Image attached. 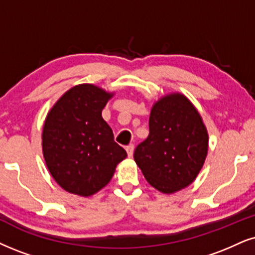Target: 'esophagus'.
Masks as SVG:
<instances>
[{
	"instance_id": "34e87169",
	"label": "esophagus",
	"mask_w": 255,
	"mask_h": 255,
	"mask_svg": "<svg viewBox=\"0 0 255 255\" xmlns=\"http://www.w3.org/2000/svg\"><path fill=\"white\" fill-rule=\"evenodd\" d=\"M126 150H127L128 156H129V157L133 156V153H134V144H128V146L126 147Z\"/></svg>"
}]
</instances>
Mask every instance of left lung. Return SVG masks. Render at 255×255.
Returning a JSON list of instances; mask_svg holds the SVG:
<instances>
[{
  "mask_svg": "<svg viewBox=\"0 0 255 255\" xmlns=\"http://www.w3.org/2000/svg\"><path fill=\"white\" fill-rule=\"evenodd\" d=\"M208 151V131L194 105L181 93L157 100L149 115V135L135 148L134 160L148 183L163 194L194 181Z\"/></svg>",
  "mask_w": 255,
  "mask_h": 255,
  "instance_id": "left-lung-1",
  "label": "left lung"
}]
</instances>
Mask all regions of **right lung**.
I'll list each match as a JSON object with an SVG mask.
<instances>
[{
    "label": "right lung",
    "instance_id": "1",
    "mask_svg": "<svg viewBox=\"0 0 255 255\" xmlns=\"http://www.w3.org/2000/svg\"><path fill=\"white\" fill-rule=\"evenodd\" d=\"M113 95L82 83L67 90L48 112L42 130L43 157L53 179L68 193H98L127 157L102 118V109Z\"/></svg>",
    "mask_w": 255,
    "mask_h": 255
}]
</instances>
